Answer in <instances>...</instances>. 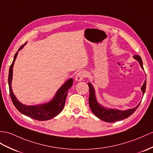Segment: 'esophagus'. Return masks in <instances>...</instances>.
I'll return each instance as SVG.
<instances>
[{"mask_svg":"<svg viewBox=\"0 0 153 153\" xmlns=\"http://www.w3.org/2000/svg\"><path fill=\"white\" fill-rule=\"evenodd\" d=\"M87 76V74L85 71H80L77 73L75 76V80L76 81H82L83 80L85 77Z\"/></svg>","mask_w":153,"mask_h":153,"instance_id":"obj_1","label":"esophagus"}]
</instances>
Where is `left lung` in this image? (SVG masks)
Wrapping results in <instances>:
<instances>
[{
	"mask_svg": "<svg viewBox=\"0 0 153 153\" xmlns=\"http://www.w3.org/2000/svg\"><path fill=\"white\" fill-rule=\"evenodd\" d=\"M134 58L136 59V60L139 62L140 64L141 67V68L144 70L143 67V62L141 60V58L139 55L135 54L134 56ZM88 86L89 89V105L90 107V109L93 111L97 117L99 118L105 122L108 123H114L115 121H118L120 120H125L130 115H131L136 109L138 108L140 104L135 108H133L131 109H128L126 110H115V109H108L105 108L104 106L100 105L97 101L96 97H95V93L94 86L91 85V84L88 83ZM145 89H146V80H145L144 83L141 87V89L142 91L143 95H144Z\"/></svg>",
	"mask_w": 153,
	"mask_h": 153,
	"instance_id": "left-lung-1",
	"label": "left lung"
}]
</instances>
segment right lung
I'll list each match as a JSON object with an SVG mask.
<instances>
[{"instance_id":"1","label":"right lung","mask_w":153,"mask_h":153,"mask_svg":"<svg viewBox=\"0 0 153 153\" xmlns=\"http://www.w3.org/2000/svg\"><path fill=\"white\" fill-rule=\"evenodd\" d=\"M25 43L23 45H22L17 53L14 56V58L12 64H11L9 70L8 74V84L11 99H12V102L15 107L23 114L27 116L31 117L33 120L38 121H46L49 120L51 119L58 115L61 112L65 105V99L67 97V95L68 93V89L72 87L73 84V79H70L68 81H66L64 85L59 88L56 94L54 97L53 99L51 101L47 103L43 104V105H37L35 106H27L23 105L21 103L14 95L12 89V73H13V67L14 62L16 61L18 52L25 46Z\"/></svg>"}]
</instances>
